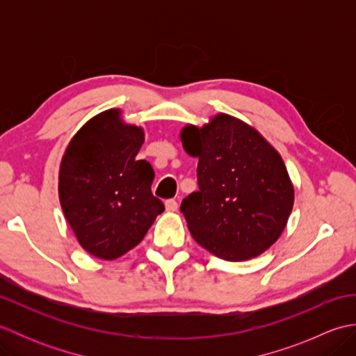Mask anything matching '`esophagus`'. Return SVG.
Returning a JSON list of instances; mask_svg holds the SVG:
<instances>
[{"mask_svg":"<svg viewBox=\"0 0 356 356\" xmlns=\"http://www.w3.org/2000/svg\"><path fill=\"white\" fill-rule=\"evenodd\" d=\"M165 208H166V211H168V213H174V211H177L179 203L174 199H170V200L165 202Z\"/></svg>","mask_w":356,"mask_h":356,"instance_id":"1","label":"esophagus"}]
</instances>
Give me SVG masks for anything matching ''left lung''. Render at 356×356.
<instances>
[{
  "instance_id": "obj_1",
  "label": "left lung",
  "mask_w": 356,
  "mask_h": 356,
  "mask_svg": "<svg viewBox=\"0 0 356 356\" xmlns=\"http://www.w3.org/2000/svg\"><path fill=\"white\" fill-rule=\"evenodd\" d=\"M188 154L199 157V191L182 200L197 243L228 261L263 254L286 228L293 185L282 156L263 136L229 115L180 133Z\"/></svg>"
}]
</instances>
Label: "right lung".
I'll return each instance as SVG.
<instances>
[{
	"instance_id": "obj_1",
	"label": "right lung",
	"mask_w": 356,
	"mask_h": 356,
	"mask_svg": "<svg viewBox=\"0 0 356 356\" xmlns=\"http://www.w3.org/2000/svg\"><path fill=\"white\" fill-rule=\"evenodd\" d=\"M143 128L105 110L73 136L59 166V202L79 245L102 260L124 255L163 213L151 193L154 171L138 161Z\"/></svg>"
}]
</instances>
